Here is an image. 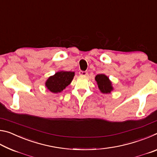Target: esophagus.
Returning <instances> with one entry per match:
<instances>
[{
    "label": "esophagus",
    "instance_id": "obj_1",
    "mask_svg": "<svg viewBox=\"0 0 157 157\" xmlns=\"http://www.w3.org/2000/svg\"><path fill=\"white\" fill-rule=\"evenodd\" d=\"M79 74L80 75H83V76H85V75H88V72L87 71H80L79 72Z\"/></svg>",
    "mask_w": 157,
    "mask_h": 157
}]
</instances>
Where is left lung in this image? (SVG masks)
<instances>
[{"instance_id":"1","label":"left lung","mask_w":157,"mask_h":157,"mask_svg":"<svg viewBox=\"0 0 157 157\" xmlns=\"http://www.w3.org/2000/svg\"><path fill=\"white\" fill-rule=\"evenodd\" d=\"M95 80L98 85V88L103 94H109L113 90L111 82L109 78L104 74H99L95 76Z\"/></svg>"}]
</instances>
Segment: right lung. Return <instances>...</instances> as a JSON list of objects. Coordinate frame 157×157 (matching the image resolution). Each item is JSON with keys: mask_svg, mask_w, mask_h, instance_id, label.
<instances>
[{"mask_svg": "<svg viewBox=\"0 0 157 157\" xmlns=\"http://www.w3.org/2000/svg\"><path fill=\"white\" fill-rule=\"evenodd\" d=\"M75 75L71 71H60L50 77L46 82V86L50 91L55 94L60 93L71 84Z\"/></svg>", "mask_w": 157, "mask_h": 157, "instance_id": "add662e5", "label": "right lung"}]
</instances>
